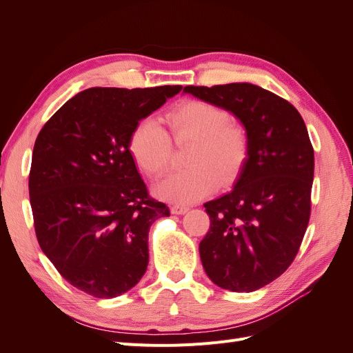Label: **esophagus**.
Instances as JSON below:
<instances>
[{
    "mask_svg": "<svg viewBox=\"0 0 353 353\" xmlns=\"http://www.w3.org/2000/svg\"><path fill=\"white\" fill-rule=\"evenodd\" d=\"M188 206H183V205H174L172 208H170V212L174 213V215H183V213L188 212Z\"/></svg>",
    "mask_w": 353,
    "mask_h": 353,
    "instance_id": "obj_1",
    "label": "esophagus"
}]
</instances>
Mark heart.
Masks as SVG:
<instances>
[{"instance_id": "obj_1", "label": "heart", "mask_w": 353, "mask_h": 353, "mask_svg": "<svg viewBox=\"0 0 353 353\" xmlns=\"http://www.w3.org/2000/svg\"><path fill=\"white\" fill-rule=\"evenodd\" d=\"M168 123L175 141H191L185 156L190 166L156 187L160 197L193 203L212 194L219 183L228 185L237 179L248 162L250 135L243 123L228 121L227 110L203 100H187L168 113ZM128 147L145 175L159 178L168 170L172 143L153 117L134 126Z\"/></svg>"}]
</instances>
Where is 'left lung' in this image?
Wrapping results in <instances>:
<instances>
[{
    "label": "left lung",
    "instance_id": "8db88e82",
    "mask_svg": "<svg viewBox=\"0 0 353 353\" xmlns=\"http://www.w3.org/2000/svg\"><path fill=\"white\" fill-rule=\"evenodd\" d=\"M239 117L250 152L231 193L205 203L210 228L200 241L209 279L254 292L292 265L311 216L314 147L292 103L248 82L184 87Z\"/></svg>",
    "mask_w": 353,
    "mask_h": 353
}]
</instances>
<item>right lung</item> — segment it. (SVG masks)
<instances>
[{
  "mask_svg": "<svg viewBox=\"0 0 353 353\" xmlns=\"http://www.w3.org/2000/svg\"><path fill=\"white\" fill-rule=\"evenodd\" d=\"M181 88H88L37 137L29 196L38 243L63 279L94 297L131 290L147 270L148 231L169 208L148 194L128 141Z\"/></svg>",
  "mask_w": 353,
  "mask_h": 353,
  "instance_id": "add662e5",
  "label": "right lung"
}]
</instances>
